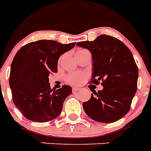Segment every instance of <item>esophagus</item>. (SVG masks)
Here are the masks:
<instances>
[{
  "instance_id": "34e87169",
  "label": "esophagus",
  "mask_w": 151,
  "mask_h": 151,
  "mask_svg": "<svg viewBox=\"0 0 151 151\" xmlns=\"http://www.w3.org/2000/svg\"><path fill=\"white\" fill-rule=\"evenodd\" d=\"M79 89H80V88H78V87H73V88H72V91H73V92H77V91H78Z\"/></svg>"
}]
</instances>
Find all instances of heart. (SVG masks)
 Returning <instances> with one entry per match:
<instances>
[{
    "mask_svg": "<svg viewBox=\"0 0 151 151\" xmlns=\"http://www.w3.org/2000/svg\"><path fill=\"white\" fill-rule=\"evenodd\" d=\"M83 51H87L85 49H79L76 52H83ZM85 78H86V74L82 72H73V73H70L67 74L65 78V81L68 84L70 85H80L85 81Z\"/></svg>",
    "mask_w": 151,
    "mask_h": 151,
    "instance_id": "heart-1",
    "label": "heart"
}]
</instances>
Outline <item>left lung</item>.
<instances>
[{"mask_svg":"<svg viewBox=\"0 0 151 151\" xmlns=\"http://www.w3.org/2000/svg\"><path fill=\"white\" fill-rule=\"evenodd\" d=\"M77 45L92 52L93 73L89 84L103 85L83 103L85 114L96 122L112 123L123 117L131 108L137 90L139 70L132 53L119 39L102 34L93 41Z\"/></svg>","mask_w":151,"mask_h":151,"instance_id":"obj_1","label":"left lung"}]
</instances>
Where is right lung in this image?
<instances>
[{
    "instance_id": "1",
    "label": "right lung",
    "mask_w": 151,
    "mask_h": 151,
    "mask_svg": "<svg viewBox=\"0 0 151 151\" xmlns=\"http://www.w3.org/2000/svg\"><path fill=\"white\" fill-rule=\"evenodd\" d=\"M75 44L40 40L22 46L15 54L11 66L9 85L13 103L27 119L48 122L61 114L64 100L72 89L69 85L51 89L48 76L57 73L60 55Z\"/></svg>"
}]
</instances>
